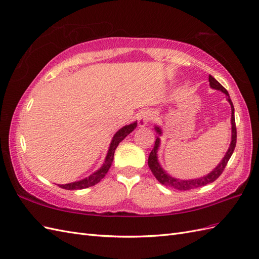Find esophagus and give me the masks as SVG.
Here are the masks:
<instances>
[{
    "mask_svg": "<svg viewBox=\"0 0 259 259\" xmlns=\"http://www.w3.org/2000/svg\"><path fill=\"white\" fill-rule=\"evenodd\" d=\"M152 119H153V112H151L150 110H143L138 117L139 125H140V127H144V125H147Z\"/></svg>",
    "mask_w": 259,
    "mask_h": 259,
    "instance_id": "esophagus-1",
    "label": "esophagus"
}]
</instances>
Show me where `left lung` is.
<instances>
[{
	"label": "left lung",
	"instance_id": "obj_1",
	"mask_svg": "<svg viewBox=\"0 0 259 259\" xmlns=\"http://www.w3.org/2000/svg\"><path fill=\"white\" fill-rule=\"evenodd\" d=\"M209 82H210V86L212 89L221 91V92L224 93L225 95L228 96L227 99L231 105V108H232V118H231L232 141H231V144H230V148H229L227 153H225L221 163L219 164L218 166L213 170H212L210 174H208L207 176H204V177L199 178V180L181 181V180H176V178L170 177L168 174L165 173L163 168L160 166V164H158L156 152H157V149H158V145H160V139H158V137H157L156 140H155L154 148H153V150L151 151V153L149 155L148 164H149V167H150L151 171L153 173V175L155 176L156 180L160 182L161 184H163L164 186L171 187V188L177 189V190H190V189H195V188H198V187L204 186V185L210 184V183H213L217 180V178H219V176H220L223 173V170H224L225 166H227L230 157L232 156V154H233L235 145H236V125H235V117H234V106H233V104H232V101H231L228 91L225 90L223 86L220 83H219L212 75H209ZM155 130L161 135V129L160 128L156 127Z\"/></svg>",
	"mask_w": 259,
	"mask_h": 259
}]
</instances>
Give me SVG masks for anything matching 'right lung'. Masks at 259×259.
Instances as JSON below:
<instances>
[{
  "label": "right lung",
  "mask_w": 259,
  "mask_h": 259,
  "mask_svg": "<svg viewBox=\"0 0 259 259\" xmlns=\"http://www.w3.org/2000/svg\"><path fill=\"white\" fill-rule=\"evenodd\" d=\"M137 127V122L131 123L129 125H124L123 128H121L118 132H116V135L112 138V141L110 143V147L108 150L107 156H106V160L103 166L99 168L96 173L92 174L88 178H84V180L75 182V183H70V184H65V185H59L61 188L63 189H68V190H76V189H83V188H89L91 186H94L97 183L102 181V178L105 177V175L107 174L108 169L110 168V165L114 161V154H115V150L118 147V144L120 143L123 139L127 137L130 132L135 130Z\"/></svg>",
  "instance_id": "right-lung-1"
}]
</instances>
